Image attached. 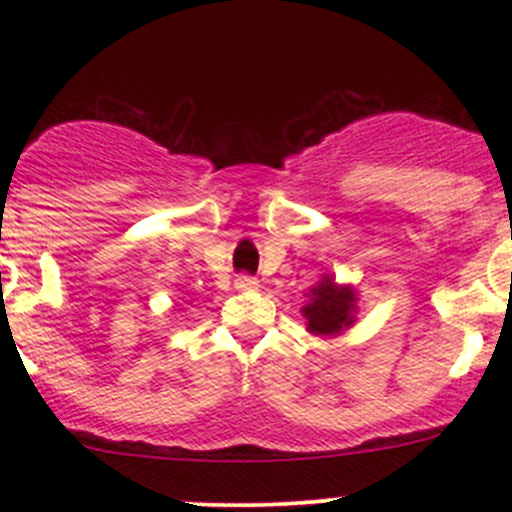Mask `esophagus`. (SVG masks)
<instances>
[{
    "instance_id": "obj_1",
    "label": "esophagus",
    "mask_w": 512,
    "mask_h": 512,
    "mask_svg": "<svg viewBox=\"0 0 512 512\" xmlns=\"http://www.w3.org/2000/svg\"><path fill=\"white\" fill-rule=\"evenodd\" d=\"M257 287H260V282H257L255 277L250 275L235 277V289H240V292H250V289H257Z\"/></svg>"
}]
</instances>
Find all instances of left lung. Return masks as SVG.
Listing matches in <instances>:
<instances>
[{
	"label": "left lung",
	"instance_id": "1",
	"mask_svg": "<svg viewBox=\"0 0 512 512\" xmlns=\"http://www.w3.org/2000/svg\"><path fill=\"white\" fill-rule=\"evenodd\" d=\"M309 302L302 307L307 329L317 337H334L354 324L356 292L349 285H337L332 277H324L317 287L307 292Z\"/></svg>",
	"mask_w": 512,
	"mask_h": 512
}]
</instances>
